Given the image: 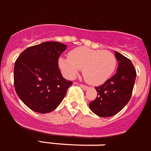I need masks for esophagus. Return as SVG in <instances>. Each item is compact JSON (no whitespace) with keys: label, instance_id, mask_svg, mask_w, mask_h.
<instances>
[{"label":"esophagus","instance_id":"obj_1","mask_svg":"<svg viewBox=\"0 0 151 151\" xmlns=\"http://www.w3.org/2000/svg\"><path fill=\"white\" fill-rule=\"evenodd\" d=\"M79 86H80L81 88H82L83 90H86L87 88H88V86H85V85H79Z\"/></svg>","mask_w":151,"mask_h":151}]
</instances>
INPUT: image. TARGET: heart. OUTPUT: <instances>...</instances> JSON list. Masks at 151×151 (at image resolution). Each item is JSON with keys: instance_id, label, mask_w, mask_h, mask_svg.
I'll use <instances>...</instances> for the list:
<instances>
[{"instance_id": "obj_1", "label": "heart", "mask_w": 151, "mask_h": 151, "mask_svg": "<svg viewBox=\"0 0 151 151\" xmlns=\"http://www.w3.org/2000/svg\"><path fill=\"white\" fill-rule=\"evenodd\" d=\"M58 64L67 78H74L82 69L86 82L99 86L112 76L117 65V59L110 51L78 47L69 52V57L59 58Z\"/></svg>"}]
</instances>
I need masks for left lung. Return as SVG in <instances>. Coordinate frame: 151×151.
Returning a JSON list of instances; mask_svg holds the SVG:
<instances>
[{
    "label": "left lung",
    "instance_id": "left-lung-1",
    "mask_svg": "<svg viewBox=\"0 0 151 151\" xmlns=\"http://www.w3.org/2000/svg\"><path fill=\"white\" fill-rule=\"evenodd\" d=\"M118 66L116 74L99 87L96 99L89 103V108L99 117L108 118L118 113L127 105L136 79V70L129 59L114 51Z\"/></svg>",
    "mask_w": 151,
    "mask_h": 151
}]
</instances>
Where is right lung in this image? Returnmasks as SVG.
Returning a JSON list of instances; mask_svg holds the SVG:
<instances>
[{"mask_svg": "<svg viewBox=\"0 0 151 151\" xmlns=\"http://www.w3.org/2000/svg\"><path fill=\"white\" fill-rule=\"evenodd\" d=\"M67 46L44 42L26 49L14 65L15 90L23 102L36 112L49 113L60 105L73 82L62 76L58 65Z\"/></svg>", "mask_w": 151, "mask_h": 151, "instance_id": "add662e5", "label": "right lung"}]
</instances>
